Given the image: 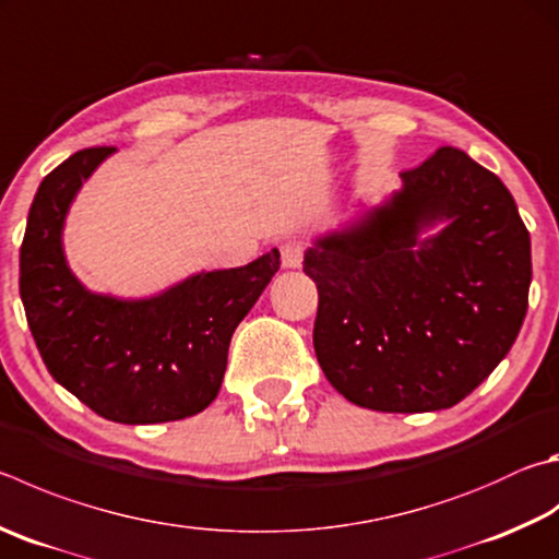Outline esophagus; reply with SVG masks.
Here are the masks:
<instances>
[{"instance_id":"1","label":"esophagus","mask_w":559,"mask_h":559,"mask_svg":"<svg viewBox=\"0 0 559 559\" xmlns=\"http://www.w3.org/2000/svg\"><path fill=\"white\" fill-rule=\"evenodd\" d=\"M281 263L283 269H300L302 266V245L296 239H288L281 245Z\"/></svg>"}]
</instances>
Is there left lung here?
<instances>
[{
    "label": "left lung",
    "mask_w": 559,
    "mask_h": 559,
    "mask_svg": "<svg viewBox=\"0 0 559 559\" xmlns=\"http://www.w3.org/2000/svg\"><path fill=\"white\" fill-rule=\"evenodd\" d=\"M314 237L312 344L344 399L381 413L452 408L499 367L527 310L531 235L499 176L442 146Z\"/></svg>",
    "instance_id": "1"
}]
</instances>
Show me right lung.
Segmentation results:
<instances>
[{"mask_svg": "<svg viewBox=\"0 0 559 559\" xmlns=\"http://www.w3.org/2000/svg\"><path fill=\"white\" fill-rule=\"evenodd\" d=\"M117 148H85L40 180L19 253V293L46 369L107 420L190 418L217 399L237 324L281 266L278 249L239 269L190 273L144 298L95 293L66 259V217Z\"/></svg>", "mask_w": 559, "mask_h": 559, "instance_id": "obj_1", "label": "right lung"}]
</instances>
